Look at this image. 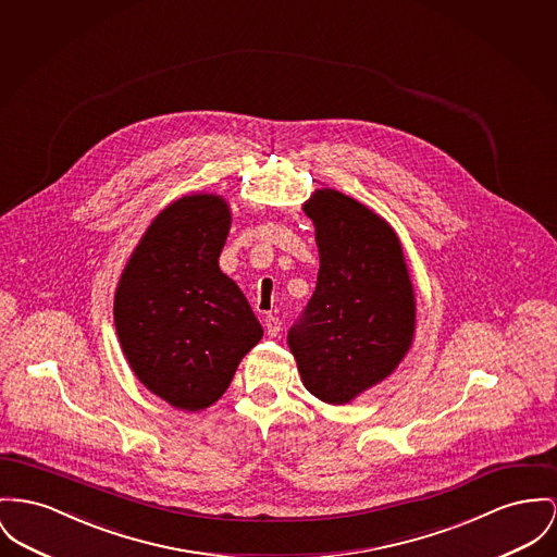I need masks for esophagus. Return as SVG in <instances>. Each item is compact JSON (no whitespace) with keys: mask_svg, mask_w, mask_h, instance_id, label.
<instances>
[{"mask_svg":"<svg viewBox=\"0 0 557 557\" xmlns=\"http://www.w3.org/2000/svg\"><path fill=\"white\" fill-rule=\"evenodd\" d=\"M263 327H265V334L270 335V337H274V335L281 334L283 323H281V319H278V317L268 314V317L263 319Z\"/></svg>","mask_w":557,"mask_h":557,"instance_id":"obj_1","label":"esophagus"}]
</instances>
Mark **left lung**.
<instances>
[{
    "label": "left lung",
    "instance_id": "1",
    "mask_svg": "<svg viewBox=\"0 0 557 557\" xmlns=\"http://www.w3.org/2000/svg\"><path fill=\"white\" fill-rule=\"evenodd\" d=\"M319 247L317 289L287 334L304 386L342 406L406 357L416 301L395 230L366 205L317 189L304 205Z\"/></svg>",
    "mask_w": 557,
    "mask_h": 557
}]
</instances>
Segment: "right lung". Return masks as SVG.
<instances>
[{
  "label": "right lung",
  "instance_id": "add662e5",
  "mask_svg": "<svg viewBox=\"0 0 557 557\" xmlns=\"http://www.w3.org/2000/svg\"><path fill=\"white\" fill-rule=\"evenodd\" d=\"M230 220L222 196L175 200L151 222L115 289L122 352L173 408L215 404L263 335L247 297L220 270Z\"/></svg>",
  "mask_w": 557,
  "mask_h": 557
}]
</instances>
